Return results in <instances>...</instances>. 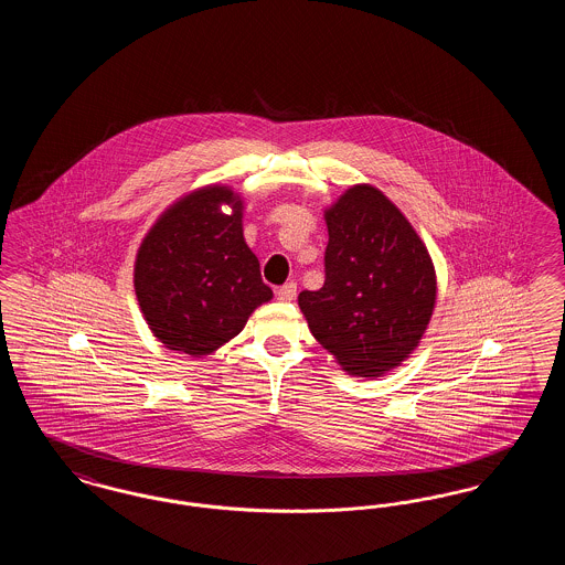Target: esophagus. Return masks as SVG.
<instances>
[{"instance_id": "obj_1", "label": "esophagus", "mask_w": 565, "mask_h": 565, "mask_svg": "<svg viewBox=\"0 0 565 565\" xmlns=\"http://www.w3.org/2000/svg\"><path fill=\"white\" fill-rule=\"evenodd\" d=\"M296 296V284L295 281H290V284H286V286H281L279 290H277V300H281V302H290V300H295Z\"/></svg>"}]
</instances>
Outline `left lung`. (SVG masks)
I'll return each instance as SVG.
<instances>
[{"instance_id": "1", "label": "left lung", "mask_w": 565, "mask_h": 565, "mask_svg": "<svg viewBox=\"0 0 565 565\" xmlns=\"http://www.w3.org/2000/svg\"><path fill=\"white\" fill-rule=\"evenodd\" d=\"M326 281L298 295L316 341L351 376H383L419 348L436 305L430 252L373 184L323 210Z\"/></svg>"}]
</instances>
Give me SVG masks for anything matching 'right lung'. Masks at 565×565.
Segmentation results:
<instances>
[{
    "label": "right lung",
    "mask_w": 565,
    "mask_h": 565,
    "mask_svg": "<svg viewBox=\"0 0 565 565\" xmlns=\"http://www.w3.org/2000/svg\"><path fill=\"white\" fill-rule=\"evenodd\" d=\"M243 212L233 186H199L164 207L139 243L137 305L167 350L210 355L273 298L243 237Z\"/></svg>",
    "instance_id": "right-lung-1"
}]
</instances>
